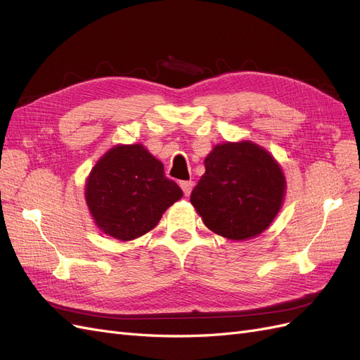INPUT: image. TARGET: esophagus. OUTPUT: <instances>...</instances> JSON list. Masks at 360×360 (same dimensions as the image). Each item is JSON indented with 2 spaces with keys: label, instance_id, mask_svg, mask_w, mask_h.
<instances>
[{
  "label": "esophagus",
  "instance_id": "esophagus-1",
  "mask_svg": "<svg viewBox=\"0 0 360 360\" xmlns=\"http://www.w3.org/2000/svg\"><path fill=\"white\" fill-rule=\"evenodd\" d=\"M180 188L183 189L184 195H186V197H189V195H191V192H192V189H193V181H192V180H186V181H180Z\"/></svg>",
  "mask_w": 360,
  "mask_h": 360
}]
</instances>
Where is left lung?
Wrapping results in <instances>:
<instances>
[{
  "instance_id": "obj_1",
  "label": "left lung",
  "mask_w": 360,
  "mask_h": 360,
  "mask_svg": "<svg viewBox=\"0 0 360 360\" xmlns=\"http://www.w3.org/2000/svg\"><path fill=\"white\" fill-rule=\"evenodd\" d=\"M191 202L213 233L246 240L267 230L281 210L285 177L269 151L250 141L216 146Z\"/></svg>"
}]
</instances>
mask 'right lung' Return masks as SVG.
<instances>
[{"label":"right lung","mask_w":360,"mask_h":360,"mask_svg":"<svg viewBox=\"0 0 360 360\" xmlns=\"http://www.w3.org/2000/svg\"><path fill=\"white\" fill-rule=\"evenodd\" d=\"M181 197L179 184L165 177L162 162L141 144L106 151L85 183V201L96 225L122 242L153 230Z\"/></svg>","instance_id":"add662e5"}]
</instances>
